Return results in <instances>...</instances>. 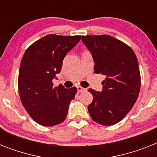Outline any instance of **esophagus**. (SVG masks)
<instances>
[{"mask_svg": "<svg viewBox=\"0 0 157 157\" xmlns=\"http://www.w3.org/2000/svg\"><path fill=\"white\" fill-rule=\"evenodd\" d=\"M76 89H77V92H78V93H81V92H83V91L86 90L84 88H82L81 86H77Z\"/></svg>", "mask_w": 157, "mask_h": 157, "instance_id": "esophagus-1", "label": "esophagus"}]
</instances>
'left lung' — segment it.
<instances>
[{
    "label": "left lung",
    "mask_w": 157,
    "mask_h": 157,
    "mask_svg": "<svg viewBox=\"0 0 157 157\" xmlns=\"http://www.w3.org/2000/svg\"><path fill=\"white\" fill-rule=\"evenodd\" d=\"M82 42L94 62V72L106 76L101 92L89 89L91 118L103 125L121 121L131 110L140 90V71L131 48L108 35L83 36Z\"/></svg>",
    "instance_id": "8db88e82"
}]
</instances>
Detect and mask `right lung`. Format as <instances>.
Here are the masks:
<instances>
[{"instance_id": "1", "label": "right lung", "mask_w": 157, "mask_h": 157, "mask_svg": "<svg viewBox=\"0 0 157 157\" xmlns=\"http://www.w3.org/2000/svg\"><path fill=\"white\" fill-rule=\"evenodd\" d=\"M81 36L50 34L29 46L23 54L18 73V92L26 111L36 123L53 126L66 119L76 87H54L53 79L61 71L66 54Z\"/></svg>"}]
</instances>
